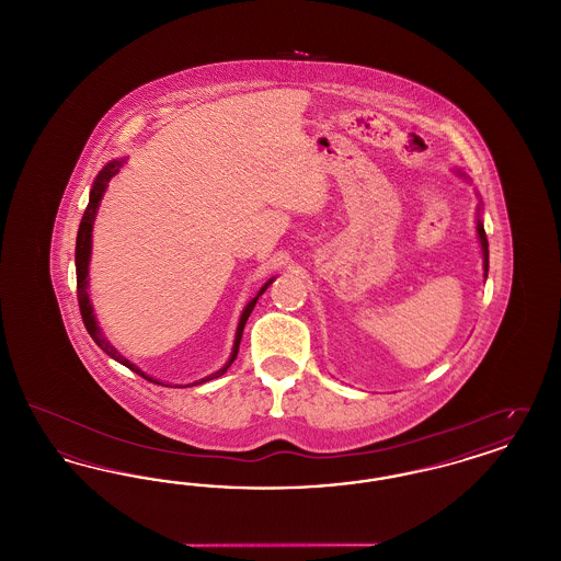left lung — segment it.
<instances>
[{"instance_id": "obj_1", "label": "left lung", "mask_w": 561, "mask_h": 561, "mask_svg": "<svg viewBox=\"0 0 561 561\" xmlns=\"http://www.w3.org/2000/svg\"><path fill=\"white\" fill-rule=\"evenodd\" d=\"M478 236H480L481 254H483V277H488V238H485V231H483V222L478 218Z\"/></svg>"}]
</instances>
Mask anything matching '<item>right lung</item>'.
Masks as SVG:
<instances>
[{
    "mask_svg": "<svg viewBox=\"0 0 561 561\" xmlns=\"http://www.w3.org/2000/svg\"><path fill=\"white\" fill-rule=\"evenodd\" d=\"M126 163V160H113L108 161L107 165L99 172V176H96V181H94V185L90 188V202H88V208H85V213L81 216L80 222V231H78V241H76V271H78V302H80V311H81V320H83V325H85V330H88V334L94 339V343L99 345V347L103 348L105 353H107L108 357H113L115 362H119L122 366H126V368H130L133 373L140 374L142 378H147V380H151V382H158V385H163L160 380H156V378H151V376H147V374L142 373L140 368H136L130 359H126L119 351L115 347H111V343H108L107 339L103 336V332H101V328H99V321L94 318V309H92V302H90V294H88V267H90V254H92V225H94V218H96V210H99V206H101V199H103V195H105V188H107L108 181L119 172V168ZM271 282L273 279H268L267 284L259 290V294L245 305V309H243V313H241L240 323H238V332H236V341H233V351H231V357H229V362L220 368V370H216V373L210 374V376H206V378H202V380H195L193 385H202V382H206V380H213V378H218V376H222V374L229 370V366L233 364V359L238 357V351H240L241 343V334H243V325H245V321L250 318V313H252V309H254V305H256V300H259V296L267 290L268 286H271ZM163 387H168V385H163Z\"/></svg>",
    "mask_w": 561,
    "mask_h": 561,
    "instance_id": "right-lung-1",
    "label": "right lung"
}]
</instances>
